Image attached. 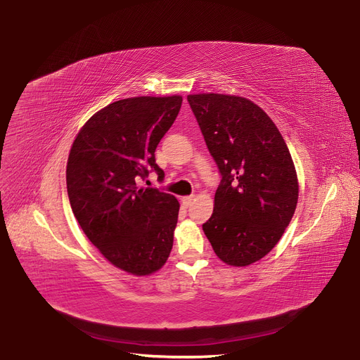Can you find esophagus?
Listing matches in <instances>:
<instances>
[{
    "label": "esophagus",
    "mask_w": 360,
    "mask_h": 360,
    "mask_svg": "<svg viewBox=\"0 0 360 360\" xmlns=\"http://www.w3.org/2000/svg\"><path fill=\"white\" fill-rule=\"evenodd\" d=\"M193 201H194V197H193V195H186V197L182 198V205H184V207H190V205L193 204Z\"/></svg>",
    "instance_id": "34e87169"
}]
</instances>
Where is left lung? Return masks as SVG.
Instances as JSON below:
<instances>
[{
	"label": "left lung",
	"instance_id": "obj_1",
	"mask_svg": "<svg viewBox=\"0 0 360 360\" xmlns=\"http://www.w3.org/2000/svg\"><path fill=\"white\" fill-rule=\"evenodd\" d=\"M186 99L221 175L202 231L223 262L250 266L276 247L295 214L299 185L290 151L254 102L219 93Z\"/></svg>",
	"mask_w": 360,
	"mask_h": 360
}]
</instances>
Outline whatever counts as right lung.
Segmentation results:
<instances>
[{"label":"right lung","instance_id":"add662e5","mask_svg":"<svg viewBox=\"0 0 360 360\" xmlns=\"http://www.w3.org/2000/svg\"><path fill=\"white\" fill-rule=\"evenodd\" d=\"M181 96L117 101L83 125L67 162V191L80 228L113 266L134 276L162 269L174 245L179 202L158 188H140L155 151L176 120Z\"/></svg>","mask_w":360,"mask_h":360}]
</instances>
